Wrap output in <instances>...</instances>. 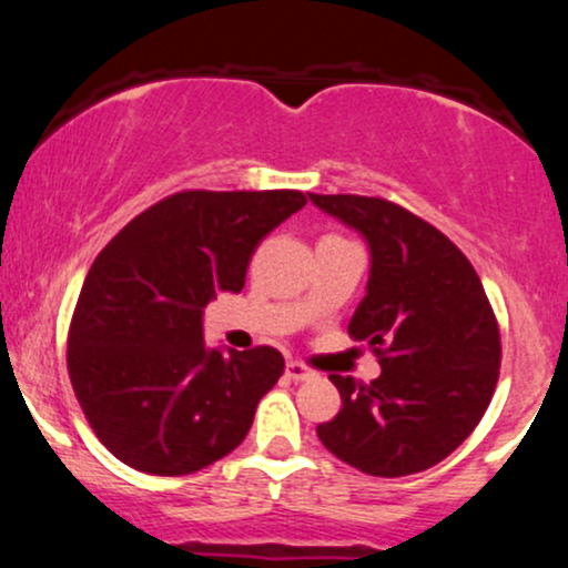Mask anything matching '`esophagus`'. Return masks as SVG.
<instances>
[{"mask_svg":"<svg viewBox=\"0 0 568 568\" xmlns=\"http://www.w3.org/2000/svg\"><path fill=\"white\" fill-rule=\"evenodd\" d=\"M285 374H288V379H293V382H310V379H315V371L306 368L304 363H298V361H291L288 366H285Z\"/></svg>","mask_w":568,"mask_h":568,"instance_id":"1","label":"esophagus"}]
</instances>
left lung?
<instances>
[{"label":"left lung","mask_w":568,"mask_h":568,"mask_svg":"<svg viewBox=\"0 0 568 568\" xmlns=\"http://www.w3.org/2000/svg\"><path fill=\"white\" fill-rule=\"evenodd\" d=\"M368 245L366 296L347 325L379 355L371 384L331 374L342 410L317 438L361 473L400 478L438 465L491 403L499 328L480 277L446 234L379 197L310 194Z\"/></svg>","instance_id":"obj_1"}]
</instances>
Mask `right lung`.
Listing matches in <instances>:
<instances>
[{
  "label": "right lung",
  "instance_id": "obj_1",
  "mask_svg": "<svg viewBox=\"0 0 568 568\" xmlns=\"http://www.w3.org/2000/svg\"><path fill=\"white\" fill-rule=\"evenodd\" d=\"M302 192H179L98 253L69 331V376L98 440L133 470L189 475L245 440L283 376L277 349L207 347L202 310L240 293Z\"/></svg>",
  "mask_w": 568,
  "mask_h": 568
}]
</instances>
